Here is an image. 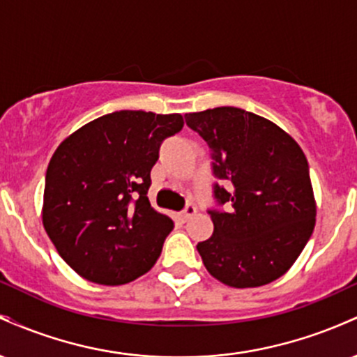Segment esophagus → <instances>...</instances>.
Returning a JSON list of instances; mask_svg holds the SVG:
<instances>
[{
	"label": "esophagus",
	"instance_id": "34e87169",
	"mask_svg": "<svg viewBox=\"0 0 357 357\" xmlns=\"http://www.w3.org/2000/svg\"><path fill=\"white\" fill-rule=\"evenodd\" d=\"M195 213H196V206L192 203H188L186 204V208H184V210L181 211V220L183 221H188L191 218V216H195Z\"/></svg>",
	"mask_w": 357,
	"mask_h": 357
}]
</instances>
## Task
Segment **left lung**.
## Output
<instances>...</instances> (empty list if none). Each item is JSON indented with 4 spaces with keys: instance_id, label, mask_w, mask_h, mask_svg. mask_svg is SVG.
<instances>
[{
    "instance_id": "left-lung-1",
    "label": "left lung",
    "mask_w": 357,
    "mask_h": 357,
    "mask_svg": "<svg viewBox=\"0 0 357 357\" xmlns=\"http://www.w3.org/2000/svg\"><path fill=\"white\" fill-rule=\"evenodd\" d=\"M210 147L218 183L211 238L196 245L213 277L235 289L277 280L314 231L315 202L301 146L267 119L238 107L184 116Z\"/></svg>"
}]
</instances>
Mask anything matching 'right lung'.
I'll use <instances>...</instances> for the list:
<instances>
[{
    "instance_id": "1",
    "label": "right lung",
    "mask_w": 357,
    "mask_h": 357,
    "mask_svg": "<svg viewBox=\"0 0 357 357\" xmlns=\"http://www.w3.org/2000/svg\"><path fill=\"white\" fill-rule=\"evenodd\" d=\"M179 114L119 110L89 122L52 155L43 227L80 277L122 285L153 268L173 220L151 206V169Z\"/></svg>"
}]
</instances>
